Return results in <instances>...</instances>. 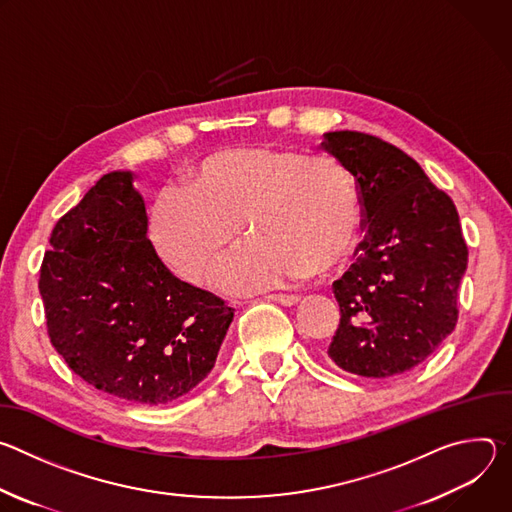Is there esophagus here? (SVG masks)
<instances>
[{
	"label": "esophagus",
	"mask_w": 512,
	"mask_h": 512,
	"mask_svg": "<svg viewBox=\"0 0 512 512\" xmlns=\"http://www.w3.org/2000/svg\"><path fill=\"white\" fill-rule=\"evenodd\" d=\"M269 300H273L281 306H287V308L300 304V296H289V294H275V296H269Z\"/></svg>",
	"instance_id": "esophagus-1"
}]
</instances>
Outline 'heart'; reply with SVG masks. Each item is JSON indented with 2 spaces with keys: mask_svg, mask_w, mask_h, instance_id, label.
Listing matches in <instances>:
<instances>
[{
  "mask_svg": "<svg viewBox=\"0 0 512 512\" xmlns=\"http://www.w3.org/2000/svg\"><path fill=\"white\" fill-rule=\"evenodd\" d=\"M162 192L148 218L158 259L180 279L204 287L241 235L225 285L241 294L332 271L354 251L360 196L352 172L332 156L247 145L206 158Z\"/></svg>",
  "mask_w": 512,
  "mask_h": 512,
  "instance_id": "obj_1",
  "label": "heart"
}]
</instances>
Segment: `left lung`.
Segmentation results:
<instances>
[{
	"mask_svg": "<svg viewBox=\"0 0 512 512\" xmlns=\"http://www.w3.org/2000/svg\"><path fill=\"white\" fill-rule=\"evenodd\" d=\"M322 148L352 172L367 229L356 263L332 285L340 324L328 356L367 379L401 375L456 328L468 265L458 210L413 158L375 135L330 131Z\"/></svg>",
	"mask_w": 512,
	"mask_h": 512,
	"instance_id": "1",
	"label": "left lung"
}]
</instances>
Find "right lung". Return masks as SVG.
I'll list each match as a JSON object with an SVG mask.
<instances>
[{"mask_svg":"<svg viewBox=\"0 0 512 512\" xmlns=\"http://www.w3.org/2000/svg\"><path fill=\"white\" fill-rule=\"evenodd\" d=\"M131 182L105 174L58 218L38 289L72 373L123 401L166 405L212 371L235 310L158 259Z\"/></svg>","mask_w":512,"mask_h":512,"instance_id":"obj_1","label":"right lung"}]
</instances>
